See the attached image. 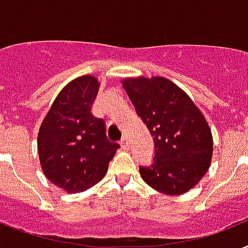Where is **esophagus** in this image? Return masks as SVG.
Instances as JSON below:
<instances>
[{"label": "esophagus", "mask_w": 248, "mask_h": 248, "mask_svg": "<svg viewBox=\"0 0 248 248\" xmlns=\"http://www.w3.org/2000/svg\"><path fill=\"white\" fill-rule=\"evenodd\" d=\"M120 146H122L123 149H126V147L129 146V143H128V137H126V136H124L122 141H120Z\"/></svg>", "instance_id": "34e87169"}]
</instances>
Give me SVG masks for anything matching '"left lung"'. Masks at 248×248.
Returning <instances> with one entry per match:
<instances>
[{
	"instance_id": "1",
	"label": "left lung",
	"mask_w": 248,
	"mask_h": 248,
	"mask_svg": "<svg viewBox=\"0 0 248 248\" xmlns=\"http://www.w3.org/2000/svg\"><path fill=\"white\" fill-rule=\"evenodd\" d=\"M122 84L154 137L153 164L140 167L143 181L167 195L186 193L211 166L214 141L206 119L168 78H125Z\"/></svg>"
}]
</instances>
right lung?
<instances>
[{
	"instance_id": "add662e5",
	"label": "right lung",
	"mask_w": 248,
	"mask_h": 248,
	"mask_svg": "<svg viewBox=\"0 0 248 248\" xmlns=\"http://www.w3.org/2000/svg\"><path fill=\"white\" fill-rule=\"evenodd\" d=\"M98 88L99 82L92 75L68 82L38 130L42 172L67 193H80L101 181L120 147L108 141L105 120L92 114Z\"/></svg>"
}]
</instances>
